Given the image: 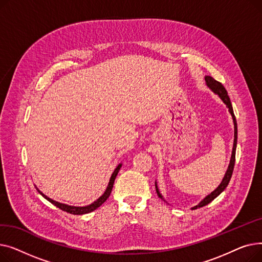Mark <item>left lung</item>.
Masks as SVG:
<instances>
[{"instance_id":"1","label":"left lung","mask_w":262,"mask_h":262,"mask_svg":"<svg viewBox=\"0 0 262 262\" xmlns=\"http://www.w3.org/2000/svg\"><path fill=\"white\" fill-rule=\"evenodd\" d=\"M205 80H206V84H207V86L214 92L216 93L220 98L222 99V101L226 104V106L228 107L229 109V113L231 114V117H232V120H233V125H235V139H233V146H232V153H231V158H230V162H229V166H228V169L225 173V176L223 178L222 183L220 184V186L213 191L211 192V193L206 196L199 205H196L195 207H193L192 209H196V208H201L203 207V206H206L208 205L210 202H212L217 195H220L222 193V192L225 190V188L227 187L230 178H231V175H232V172H233V167H235V160H236V146H237V135H238V129H237V121H236V117L235 115H233V110H232V106H231V103H230V100H229V96L227 94V91L226 89L224 88V86L221 84V82L215 80L213 77L211 76H206L205 77ZM156 184V183H155ZM156 186V192L159 198L162 199L161 194L159 193V190L157 188V184L155 185Z\"/></svg>"}]
</instances>
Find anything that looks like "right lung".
Masks as SVG:
<instances>
[{
    "label": "right lung",
    "instance_id": "add662e5",
    "mask_svg": "<svg viewBox=\"0 0 262 262\" xmlns=\"http://www.w3.org/2000/svg\"><path fill=\"white\" fill-rule=\"evenodd\" d=\"M122 167V164L120 163L119 166L116 168V170L114 171V173H113V175H112V177H110V181H109V184H108V187H107V189H106V191L104 192V194L101 196V198H99L98 200H96L94 203H92L91 205H88V206H85V207H74V206H69V205H66V204H61V203H58V202H56V201H53L52 199H50V198H48L47 195H45L41 191H39L38 189V192L39 193L42 195L45 199H47L49 202H51L53 205H55L56 206V207H58L59 209H61L62 211H66V212H68V213H71V214H85V213H89V212H91V211H93V210H95L96 208H99L100 206L109 198V195H110V193H112V190H113V187H114V183H115V180H116V177H117V175H118V173H119V171H120V168Z\"/></svg>",
    "mask_w": 262,
    "mask_h": 262
}]
</instances>
